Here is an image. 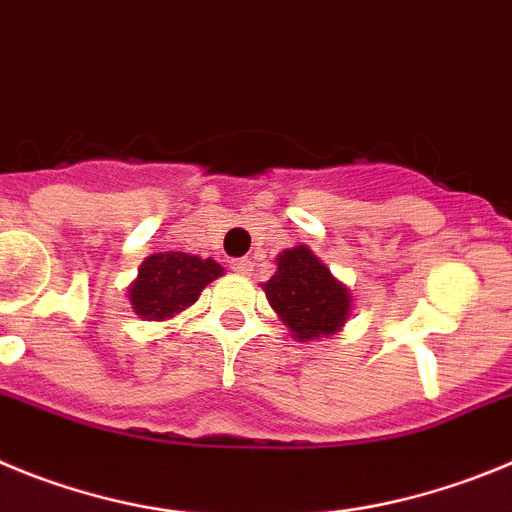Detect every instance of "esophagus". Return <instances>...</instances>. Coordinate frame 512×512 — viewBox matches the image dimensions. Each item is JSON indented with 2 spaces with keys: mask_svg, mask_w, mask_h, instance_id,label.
<instances>
[{
  "mask_svg": "<svg viewBox=\"0 0 512 512\" xmlns=\"http://www.w3.org/2000/svg\"><path fill=\"white\" fill-rule=\"evenodd\" d=\"M237 275H250L252 273V260H247V257H239V260H232V265H229Z\"/></svg>",
  "mask_w": 512,
  "mask_h": 512,
  "instance_id": "esophagus-1",
  "label": "esophagus"
}]
</instances>
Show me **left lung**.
Here are the masks:
<instances>
[{
    "mask_svg": "<svg viewBox=\"0 0 512 512\" xmlns=\"http://www.w3.org/2000/svg\"><path fill=\"white\" fill-rule=\"evenodd\" d=\"M275 265L278 270L262 290L296 342H319L321 336L344 329L352 316V290L331 275L311 247L283 250Z\"/></svg>",
    "mask_w": 512,
    "mask_h": 512,
    "instance_id": "left-lung-1",
    "label": "left lung"
}]
</instances>
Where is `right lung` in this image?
Segmentation results:
<instances>
[{"label": "right lung", "mask_w": 512, "mask_h": 512, "mask_svg": "<svg viewBox=\"0 0 512 512\" xmlns=\"http://www.w3.org/2000/svg\"><path fill=\"white\" fill-rule=\"evenodd\" d=\"M222 275L224 267L211 257L201 260L186 252H158L137 267L127 298L142 321H168L199 301L201 290Z\"/></svg>", "instance_id": "add662e5"}]
</instances>
